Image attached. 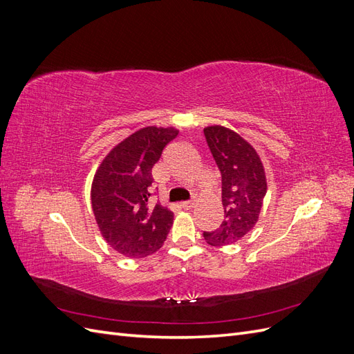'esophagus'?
<instances>
[{
  "instance_id": "1",
  "label": "esophagus",
  "mask_w": 354,
  "mask_h": 354,
  "mask_svg": "<svg viewBox=\"0 0 354 354\" xmlns=\"http://www.w3.org/2000/svg\"><path fill=\"white\" fill-rule=\"evenodd\" d=\"M180 207L185 208V209H190L195 207V202L194 201H185V202H180Z\"/></svg>"
}]
</instances>
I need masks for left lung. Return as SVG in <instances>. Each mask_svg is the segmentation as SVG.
I'll list each match as a JSON object with an SVG mask.
<instances>
[{"label": "left lung", "instance_id": "1", "mask_svg": "<svg viewBox=\"0 0 354 354\" xmlns=\"http://www.w3.org/2000/svg\"><path fill=\"white\" fill-rule=\"evenodd\" d=\"M214 160L221 173L224 221L203 238L212 246L230 245L250 233L259 221L267 192L264 167L255 149L221 125L203 128Z\"/></svg>", "mask_w": 354, "mask_h": 354}]
</instances>
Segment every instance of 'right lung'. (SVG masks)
<instances>
[{
	"label": "right lung",
	"instance_id": "right-lung-1",
	"mask_svg": "<svg viewBox=\"0 0 354 354\" xmlns=\"http://www.w3.org/2000/svg\"><path fill=\"white\" fill-rule=\"evenodd\" d=\"M176 128L145 127L118 143L93 178L91 207L102 236L115 251L131 259L153 254L173 226L168 208L149 207L152 168Z\"/></svg>",
	"mask_w": 354,
	"mask_h": 354
}]
</instances>
